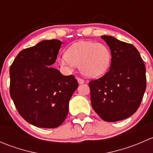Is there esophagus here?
Listing matches in <instances>:
<instances>
[{"label": "esophagus", "instance_id": "obj_1", "mask_svg": "<svg viewBox=\"0 0 153 153\" xmlns=\"http://www.w3.org/2000/svg\"><path fill=\"white\" fill-rule=\"evenodd\" d=\"M77 80H78V82L80 84H84V80L82 79V78H77Z\"/></svg>", "mask_w": 153, "mask_h": 153}]
</instances>
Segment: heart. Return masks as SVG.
I'll return each instance as SVG.
<instances>
[{
	"label": "heart",
	"mask_w": 153,
	"mask_h": 153,
	"mask_svg": "<svg viewBox=\"0 0 153 153\" xmlns=\"http://www.w3.org/2000/svg\"><path fill=\"white\" fill-rule=\"evenodd\" d=\"M62 67L71 69L79 67L84 76L96 78L104 75L111 64V52L102 43L79 41L67 49L65 56L60 58Z\"/></svg>",
	"instance_id": "1"
}]
</instances>
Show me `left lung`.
Instances as JSON below:
<instances>
[{
    "mask_svg": "<svg viewBox=\"0 0 153 153\" xmlns=\"http://www.w3.org/2000/svg\"><path fill=\"white\" fill-rule=\"evenodd\" d=\"M101 38L112 55L109 70L98 79L89 81L91 104L108 122L129 118L137 111L146 89V68L133 45L112 36Z\"/></svg>",
    "mask_w": 153,
    "mask_h": 153,
    "instance_id": "1",
    "label": "left lung"
}]
</instances>
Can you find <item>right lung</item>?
Instances as JSON below:
<instances>
[{"label":"right lung","instance_id":"obj_1","mask_svg":"<svg viewBox=\"0 0 153 153\" xmlns=\"http://www.w3.org/2000/svg\"><path fill=\"white\" fill-rule=\"evenodd\" d=\"M62 44L45 40L23 49L10 66L11 98L24 120L35 126L55 128L64 122L78 84L51 67Z\"/></svg>","mask_w":153,"mask_h":153}]
</instances>
